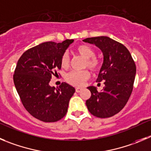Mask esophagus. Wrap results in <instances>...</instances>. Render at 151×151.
<instances>
[{
	"label": "esophagus",
	"instance_id": "esophagus-1",
	"mask_svg": "<svg viewBox=\"0 0 151 151\" xmlns=\"http://www.w3.org/2000/svg\"><path fill=\"white\" fill-rule=\"evenodd\" d=\"M75 90H76V92L79 93V92H80V91H82V88H80V87H76Z\"/></svg>",
	"mask_w": 151,
	"mask_h": 151
}]
</instances>
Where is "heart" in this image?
Returning a JSON list of instances; mask_svg holds the SVG:
<instances>
[{
  "label": "heart",
  "mask_w": 151,
  "mask_h": 151,
  "mask_svg": "<svg viewBox=\"0 0 151 151\" xmlns=\"http://www.w3.org/2000/svg\"><path fill=\"white\" fill-rule=\"evenodd\" d=\"M76 51L80 56L86 59L85 67H88L91 71H96L101 67V61L95 56V50L87 45H80L76 47ZM60 63L63 68H67L69 65L68 55L64 53L61 56ZM90 77V72L88 69L83 71H72L66 75L65 80L68 83L76 86L83 84L86 80Z\"/></svg>",
  "instance_id": "b5f03b06"
}]
</instances>
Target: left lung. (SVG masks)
<instances>
[{
    "mask_svg": "<svg viewBox=\"0 0 151 151\" xmlns=\"http://www.w3.org/2000/svg\"><path fill=\"white\" fill-rule=\"evenodd\" d=\"M83 42L95 45L104 54V63L97 82L103 81L105 86L101 91L95 86L88 87L91 95L86 102L87 108L94 116L109 118L120 112L130 97L136 64L124 45L107 36L87 38Z\"/></svg>",
    "mask_w": 151,
    "mask_h": 151,
    "instance_id": "obj_1",
    "label": "left lung"
}]
</instances>
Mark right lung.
Here are the masks:
<instances>
[{
	"instance_id": "1",
	"label": "right lung",
	"mask_w": 151,
	"mask_h": 151,
	"mask_svg": "<svg viewBox=\"0 0 151 151\" xmlns=\"http://www.w3.org/2000/svg\"><path fill=\"white\" fill-rule=\"evenodd\" d=\"M73 42H44L26 50L17 63L13 81L21 101L32 116L43 122L62 119L75 91L66 83L57 88L49 85L51 77L58 75L56 71L61 69L62 55Z\"/></svg>"
}]
</instances>
